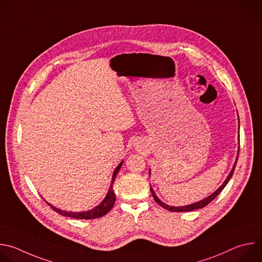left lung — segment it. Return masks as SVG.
I'll return each instance as SVG.
<instances>
[{
	"label": "left lung",
	"instance_id": "1",
	"mask_svg": "<svg viewBox=\"0 0 262 262\" xmlns=\"http://www.w3.org/2000/svg\"><path fill=\"white\" fill-rule=\"evenodd\" d=\"M238 151H239V147H238ZM237 159H238V152H237V158H236V161H235V163H234V165H233V168H232V170H231V172L229 173V175L227 176V178L225 179V181L223 182V184L220 186V188L214 192V193H212L210 196H208L207 198H205V199H203V200H201V201H198V202H196V203H193V204H189V205H185V206H170V205H167L166 203H164V202H162L158 197H157V195H156V193H155V191H154V189L151 188L150 186V191H151V194H152V197H154V199L156 200V202L159 204V205H161L162 207H164V208H166V209H168V210H170V211H177V212H182V211H191V210H195V209H199V208H203V207H205L207 204H209L223 190H224V188H225V186L227 185V183L229 182V180H230V178L232 177V175H233V172H234V169H235V166H236V163H237ZM149 175H150V170H149Z\"/></svg>",
	"mask_w": 262,
	"mask_h": 262
}]
</instances>
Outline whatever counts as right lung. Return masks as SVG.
I'll list each match as a JSON object with an SVG mask.
<instances>
[{"instance_id":"add662e5","label":"right lung","mask_w":262,"mask_h":262,"mask_svg":"<svg viewBox=\"0 0 262 262\" xmlns=\"http://www.w3.org/2000/svg\"><path fill=\"white\" fill-rule=\"evenodd\" d=\"M123 164V161L116 167V169L114 170V173H113V176H112V181H111V185H110V189L107 191V194L105 196V198L100 202L99 205H97L96 207L90 209V210H87V211H81V212H72V211H65V210H61L60 208H57L55 206H53L52 204L48 203L56 212L60 213L61 215H64V216H69V217H73V219H79V220H92V219H97V217H100L104 214H106L111 209L112 207L114 206V203H115V200H116V196H115V193L113 191V184H114V181L116 179V176H117V173L119 172L121 166Z\"/></svg>"}]
</instances>
